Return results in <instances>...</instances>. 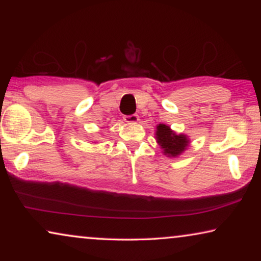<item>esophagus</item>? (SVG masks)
<instances>
[{"mask_svg": "<svg viewBox=\"0 0 261 261\" xmlns=\"http://www.w3.org/2000/svg\"><path fill=\"white\" fill-rule=\"evenodd\" d=\"M123 120L126 121L127 123H137L139 121V116L137 114H133V115H127L123 117Z\"/></svg>", "mask_w": 261, "mask_h": 261, "instance_id": "esophagus-1", "label": "esophagus"}]
</instances>
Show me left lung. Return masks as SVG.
I'll return each instance as SVG.
<instances>
[{
    "label": "left lung",
    "instance_id": "left-lung-1",
    "mask_svg": "<svg viewBox=\"0 0 261 261\" xmlns=\"http://www.w3.org/2000/svg\"><path fill=\"white\" fill-rule=\"evenodd\" d=\"M155 140L163 149L164 155L169 158H177L187 151L190 145V139L183 133L177 134L170 126L159 123L155 130Z\"/></svg>",
    "mask_w": 261,
    "mask_h": 261
}]
</instances>
